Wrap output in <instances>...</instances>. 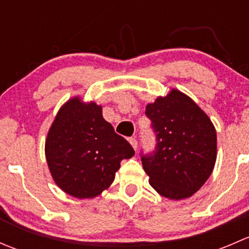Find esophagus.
<instances>
[{
  "mask_svg": "<svg viewBox=\"0 0 249 249\" xmlns=\"http://www.w3.org/2000/svg\"><path fill=\"white\" fill-rule=\"evenodd\" d=\"M129 142H130V144L132 145V148H134L135 150H137V140L135 139V137H131V139L129 140Z\"/></svg>",
  "mask_w": 249,
  "mask_h": 249,
  "instance_id": "34e87169",
  "label": "esophagus"
}]
</instances>
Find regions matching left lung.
<instances>
[{"mask_svg": "<svg viewBox=\"0 0 249 249\" xmlns=\"http://www.w3.org/2000/svg\"><path fill=\"white\" fill-rule=\"evenodd\" d=\"M145 115L157 135L154 152L142 155L149 184L167 199L190 197L214 169V125L188 95L177 89L148 104Z\"/></svg>", "mask_w": 249, "mask_h": 249, "instance_id": "left-lung-1", "label": "left lung"}]
</instances>
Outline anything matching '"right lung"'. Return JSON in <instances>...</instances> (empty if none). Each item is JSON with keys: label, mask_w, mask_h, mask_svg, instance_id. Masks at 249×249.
<instances>
[{"label": "right lung", "mask_w": 249, "mask_h": 249, "mask_svg": "<svg viewBox=\"0 0 249 249\" xmlns=\"http://www.w3.org/2000/svg\"><path fill=\"white\" fill-rule=\"evenodd\" d=\"M46 159L57 187L77 199H92L109 188L123 159L135 150L102 117V107L79 96L57 112L46 140Z\"/></svg>", "instance_id": "obj_1"}]
</instances>
